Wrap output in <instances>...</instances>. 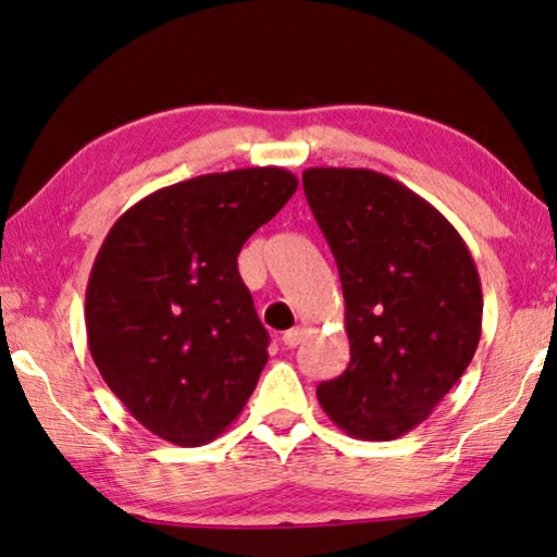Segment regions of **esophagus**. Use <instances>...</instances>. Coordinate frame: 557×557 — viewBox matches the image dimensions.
Returning a JSON list of instances; mask_svg holds the SVG:
<instances>
[{
  "instance_id": "obj_1",
  "label": "esophagus",
  "mask_w": 557,
  "mask_h": 557,
  "mask_svg": "<svg viewBox=\"0 0 557 557\" xmlns=\"http://www.w3.org/2000/svg\"><path fill=\"white\" fill-rule=\"evenodd\" d=\"M302 337H305V330L302 326H295V330H287L285 334H282V344H285L287 349H295L299 342H302Z\"/></svg>"
}]
</instances>
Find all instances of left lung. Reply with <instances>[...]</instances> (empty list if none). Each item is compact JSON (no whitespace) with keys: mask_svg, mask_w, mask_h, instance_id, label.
I'll return each mask as SVG.
<instances>
[{"mask_svg":"<svg viewBox=\"0 0 557 557\" xmlns=\"http://www.w3.org/2000/svg\"><path fill=\"white\" fill-rule=\"evenodd\" d=\"M305 196L337 260L349 364L317 386L342 431L417 429L471 364L481 280L463 237L417 193L367 168H307Z\"/></svg>","mask_w":557,"mask_h":557,"instance_id":"8db88e82","label":"left lung"}]
</instances>
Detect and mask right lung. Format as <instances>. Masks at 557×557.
Instances as JSON below:
<instances>
[{"label":"right lung","instance_id":"obj_1","mask_svg":"<svg viewBox=\"0 0 557 557\" xmlns=\"http://www.w3.org/2000/svg\"><path fill=\"white\" fill-rule=\"evenodd\" d=\"M285 168L168 185L106 235L86 287L88 351L148 431L202 446L240 417L268 361V330L237 255L293 198Z\"/></svg>","mask_w":557,"mask_h":557}]
</instances>
